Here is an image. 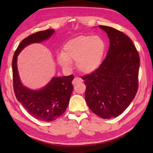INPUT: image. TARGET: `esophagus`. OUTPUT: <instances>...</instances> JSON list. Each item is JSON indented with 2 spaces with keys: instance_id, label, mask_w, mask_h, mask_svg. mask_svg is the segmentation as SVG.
Masks as SVG:
<instances>
[{
  "instance_id": "34e87169",
  "label": "esophagus",
  "mask_w": 153,
  "mask_h": 153,
  "mask_svg": "<svg viewBox=\"0 0 153 153\" xmlns=\"http://www.w3.org/2000/svg\"><path fill=\"white\" fill-rule=\"evenodd\" d=\"M82 82H83V79L82 78H80V77H75L74 79L73 80L72 83L73 85H76V84L82 83Z\"/></svg>"
}]
</instances>
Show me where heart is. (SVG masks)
<instances>
[{"instance_id":"1","label":"heart","mask_w":153,"mask_h":153,"mask_svg":"<svg viewBox=\"0 0 153 153\" xmlns=\"http://www.w3.org/2000/svg\"><path fill=\"white\" fill-rule=\"evenodd\" d=\"M105 43L98 36L79 35L68 41L64 45L63 52L57 56L62 66L70 67L71 61L84 74H90L98 69L105 51Z\"/></svg>"}]
</instances>
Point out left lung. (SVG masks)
<instances>
[{
	"mask_svg": "<svg viewBox=\"0 0 153 153\" xmlns=\"http://www.w3.org/2000/svg\"><path fill=\"white\" fill-rule=\"evenodd\" d=\"M110 39L105 59L98 69L83 77L85 101L102 118H116L130 105L137 92L140 59L132 41L123 32L99 25Z\"/></svg>",
	"mask_w": 153,
	"mask_h": 153,
	"instance_id": "left-lung-1",
	"label": "left lung"
}]
</instances>
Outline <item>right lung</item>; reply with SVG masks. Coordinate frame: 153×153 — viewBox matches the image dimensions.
I'll use <instances>...</instances> for the list:
<instances>
[{
	"label": "right lung",
	"mask_w": 153,
	"mask_h": 153,
	"mask_svg": "<svg viewBox=\"0 0 153 153\" xmlns=\"http://www.w3.org/2000/svg\"><path fill=\"white\" fill-rule=\"evenodd\" d=\"M54 30L48 29L31 34L23 40L16 50L12 59V76L14 91L16 99L30 114L43 122H52L66 111L74 89L71 82L73 75L53 77L40 90H31L21 83L17 68V57L27 45L47 40Z\"/></svg>",
	"instance_id": "obj_1"
}]
</instances>
